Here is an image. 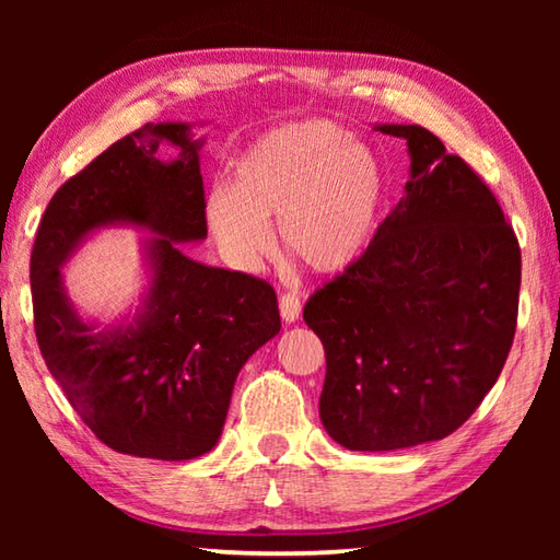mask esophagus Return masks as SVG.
<instances>
[{"label":"esophagus","instance_id":"1","mask_svg":"<svg viewBox=\"0 0 560 560\" xmlns=\"http://www.w3.org/2000/svg\"><path fill=\"white\" fill-rule=\"evenodd\" d=\"M279 311H281V317L287 319V323H295L301 315V299L295 293H283L279 299Z\"/></svg>","mask_w":560,"mask_h":560}]
</instances>
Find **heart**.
I'll return each instance as SVG.
<instances>
[{
    "mask_svg": "<svg viewBox=\"0 0 560 560\" xmlns=\"http://www.w3.org/2000/svg\"><path fill=\"white\" fill-rule=\"evenodd\" d=\"M387 199V171L373 149L331 120L271 129L235 163L233 185L207 197V221L235 259L269 245L267 221L279 219L287 253L315 273H341L377 233Z\"/></svg>",
    "mask_w": 560,
    "mask_h": 560,
    "instance_id": "b5f03b06",
    "label": "heart"
}]
</instances>
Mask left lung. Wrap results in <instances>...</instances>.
I'll list each match as a JSON object with an SVG mask.
<instances>
[{
    "label": "left lung",
    "mask_w": 560,
    "mask_h": 560,
    "mask_svg": "<svg viewBox=\"0 0 560 560\" xmlns=\"http://www.w3.org/2000/svg\"><path fill=\"white\" fill-rule=\"evenodd\" d=\"M377 129L409 147L404 197L303 311L327 359L319 419L359 452L443 440L477 411L513 347L522 277L481 177L419 125Z\"/></svg>",
    "instance_id": "obj_1"
}]
</instances>
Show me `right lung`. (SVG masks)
Masks as SVG:
<instances>
[{
    "label": "right lung",
    "mask_w": 560,
    "mask_h": 560,
    "mask_svg": "<svg viewBox=\"0 0 560 560\" xmlns=\"http://www.w3.org/2000/svg\"><path fill=\"white\" fill-rule=\"evenodd\" d=\"M161 140L182 156L161 162ZM201 144L185 122L139 127L57 189L35 233L33 325L45 365L81 421L122 455L183 462L209 452L237 373L281 329L267 281L180 249L207 237ZM115 222L154 233L152 283L137 318L101 330L68 303L58 267L89 232Z\"/></svg>",
    "instance_id": "obj_1"
}]
</instances>
